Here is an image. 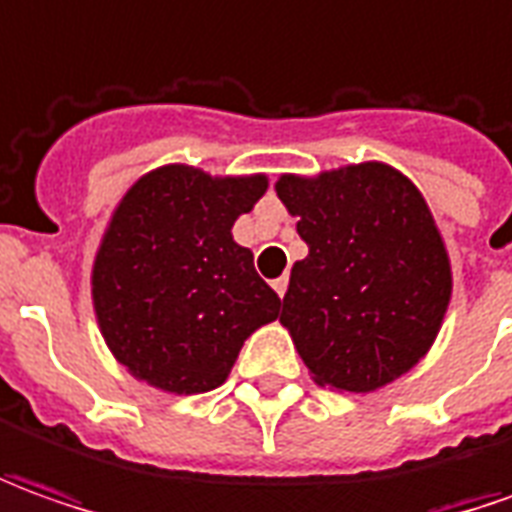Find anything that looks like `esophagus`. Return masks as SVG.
Returning <instances> with one entry per match:
<instances>
[{"label":"esophagus","instance_id":"34e87169","mask_svg":"<svg viewBox=\"0 0 512 512\" xmlns=\"http://www.w3.org/2000/svg\"><path fill=\"white\" fill-rule=\"evenodd\" d=\"M271 288L277 291V297H283L285 294V288H288V277H277L274 283H271Z\"/></svg>","mask_w":512,"mask_h":512}]
</instances>
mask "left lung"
Here are the masks:
<instances>
[{
    "instance_id": "obj_1",
    "label": "left lung",
    "mask_w": 512,
    "mask_h": 512,
    "mask_svg": "<svg viewBox=\"0 0 512 512\" xmlns=\"http://www.w3.org/2000/svg\"><path fill=\"white\" fill-rule=\"evenodd\" d=\"M277 196L308 243L280 322L316 384L373 392L409 373L451 300V266L415 184L381 162L280 176Z\"/></svg>"
}]
</instances>
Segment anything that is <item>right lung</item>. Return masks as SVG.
<instances>
[{"label":"right lung","mask_w":512,"mask_h":512,"mask_svg":"<svg viewBox=\"0 0 512 512\" xmlns=\"http://www.w3.org/2000/svg\"><path fill=\"white\" fill-rule=\"evenodd\" d=\"M266 176L212 179L165 165L120 201L92 271L100 333L128 373L173 395L227 381L243 342L280 314V297L232 241Z\"/></svg>","instance_id":"obj_1"}]
</instances>
